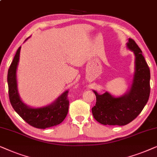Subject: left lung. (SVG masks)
Wrapping results in <instances>:
<instances>
[{
    "label": "left lung",
    "mask_w": 157,
    "mask_h": 157,
    "mask_svg": "<svg viewBox=\"0 0 157 157\" xmlns=\"http://www.w3.org/2000/svg\"><path fill=\"white\" fill-rule=\"evenodd\" d=\"M127 47L135 54V73L133 84L126 95L115 98L108 93L99 95L94 91L96 103L92 108L98 122L109 126H125L134 120L147 103L150 95V70L142 52L133 39Z\"/></svg>",
    "instance_id": "left-lung-1"
}]
</instances>
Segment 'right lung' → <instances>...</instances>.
<instances>
[{"label":"right lung","instance_id":"right-lung-1","mask_svg":"<svg viewBox=\"0 0 157 157\" xmlns=\"http://www.w3.org/2000/svg\"><path fill=\"white\" fill-rule=\"evenodd\" d=\"M21 47L14 56L8 71V95L12 107L27 124L37 128H47L61 124L66 118L69 109L68 92H64L51 105L42 108H33L21 100L17 90L16 69L19 60Z\"/></svg>","mask_w":157,"mask_h":157}]
</instances>
